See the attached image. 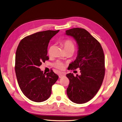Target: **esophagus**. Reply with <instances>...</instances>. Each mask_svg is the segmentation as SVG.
I'll list each match as a JSON object with an SVG mask.
<instances>
[{
	"instance_id": "34e87169",
	"label": "esophagus",
	"mask_w": 122,
	"mask_h": 122,
	"mask_svg": "<svg viewBox=\"0 0 122 122\" xmlns=\"http://www.w3.org/2000/svg\"><path fill=\"white\" fill-rule=\"evenodd\" d=\"M66 75V73L64 72H61L58 74V76L60 78H61V77H64Z\"/></svg>"
}]
</instances>
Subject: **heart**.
Returning a JSON list of instances; mask_svg holds the SVG:
<instances>
[{
	"label": "heart",
	"instance_id": "b5f03b06",
	"mask_svg": "<svg viewBox=\"0 0 122 122\" xmlns=\"http://www.w3.org/2000/svg\"><path fill=\"white\" fill-rule=\"evenodd\" d=\"M62 45H64L65 50H68V49H74V43L71 40H65L64 41L62 42ZM52 46L51 45L49 47L48 49V53L49 55H51V52H52ZM54 67L58 69H63L64 68L65 65L64 63L60 61H57L56 62H55L54 64Z\"/></svg>",
	"mask_w": 122,
	"mask_h": 122
}]
</instances>
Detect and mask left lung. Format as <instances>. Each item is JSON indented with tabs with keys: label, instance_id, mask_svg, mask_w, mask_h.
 <instances>
[{
	"label": "left lung",
	"instance_id": "8db88e82",
	"mask_svg": "<svg viewBox=\"0 0 122 122\" xmlns=\"http://www.w3.org/2000/svg\"><path fill=\"white\" fill-rule=\"evenodd\" d=\"M74 39L78 47L76 60L70 64L69 70L79 68L81 75L67 74L70 83L67 89L69 99L77 104L90 101L100 88L105 75V58L98 41L86 29L74 28L66 31Z\"/></svg>",
	"mask_w": 122,
	"mask_h": 122
}]
</instances>
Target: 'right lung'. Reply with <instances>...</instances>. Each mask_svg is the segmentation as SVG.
Returning a JSON list of instances; mask_svg holds the SVG:
<instances>
[{
	"label": "right lung",
	"mask_w": 122,
	"mask_h": 122,
	"mask_svg": "<svg viewBox=\"0 0 122 122\" xmlns=\"http://www.w3.org/2000/svg\"><path fill=\"white\" fill-rule=\"evenodd\" d=\"M59 31L36 32L23 38L17 47L15 72L18 83L23 94L31 101L41 102L48 99L52 86L58 78L52 70L46 74L39 67L49 60L48 44Z\"/></svg>",
	"instance_id": "obj_1"
}]
</instances>
